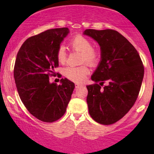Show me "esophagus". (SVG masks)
<instances>
[{"instance_id":"obj_1","label":"esophagus","mask_w":154,"mask_h":154,"mask_svg":"<svg viewBox=\"0 0 154 154\" xmlns=\"http://www.w3.org/2000/svg\"><path fill=\"white\" fill-rule=\"evenodd\" d=\"M83 86V84L82 83H75V88H80V87H82Z\"/></svg>"}]
</instances>
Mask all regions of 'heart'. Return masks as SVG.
<instances>
[{"label": "heart", "instance_id": "b5f03b06", "mask_svg": "<svg viewBox=\"0 0 154 154\" xmlns=\"http://www.w3.org/2000/svg\"><path fill=\"white\" fill-rule=\"evenodd\" d=\"M69 45L73 50L81 52V63H87L91 66H95L100 60V53L99 50L92 47V42L86 37L81 35L74 36L69 42ZM56 57L60 63H64L66 61L67 54L65 47L59 46L57 50ZM89 70L86 65L79 66H68L64 69V75L68 79L75 82H81L85 79L89 74Z\"/></svg>", "mask_w": 154, "mask_h": 154}]
</instances>
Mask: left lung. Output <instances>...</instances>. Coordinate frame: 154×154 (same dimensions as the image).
Returning <instances> with one entry per match:
<instances>
[{
	"instance_id": "left-lung-1",
	"label": "left lung",
	"mask_w": 154,
	"mask_h": 154,
	"mask_svg": "<svg viewBox=\"0 0 154 154\" xmlns=\"http://www.w3.org/2000/svg\"><path fill=\"white\" fill-rule=\"evenodd\" d=\"M84 34L101 48V62L91 77L95 83L86 86L89 114L100 124H113L137 101L144 75L143 62L134 46L115 30L86 29Z\"/></svg>"
}]
</instances>
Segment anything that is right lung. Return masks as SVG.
<instances>
[{
    "label": "right lung",
    "instance_id": "1",
    "mask_svg": "<svg viewBox=\"0 0 154 154\" xmlns=\"http://www.w3.org/2000/svg\"><path fill=\"white\" fill-rule=\"evenodd\" d=\"M69 32L67 28H55L30 37L16 57L14 77L20 99L42 122L53 123L63 116L75 89L67 79H62L58 85L49 82L58 67L57 50Z\"/></svg>",
    "mask_w": 154,
    "mask_h": 154
}]
</instances>
